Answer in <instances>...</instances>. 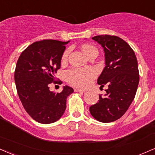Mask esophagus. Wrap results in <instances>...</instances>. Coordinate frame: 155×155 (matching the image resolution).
Returning a JSON list of instances; mask_svg holds the SVG:
<instances>
[{
  "instance_id": "obj_1",
  "label": "esophagus",
  "mask_w": 155,
  "mask_h": 155,
  "mask_svg": "<svg viewBox=\"0 0 155 155\" xmlns=\"http://www.w3.org/2000/svg\"><path fill=\"white\" fill-rule=\"evenodd\" d=\"M74 91L75 92H85L86 90H84V89H78V88H75L74 89Z\"/></svg>"
}]
</instances>
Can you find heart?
I'll list each match as a JSON object with an SVG mask.
<instances>
[{
    "mask_svg": "<svg viewBox=\"0 0 155 155\" xmlns=\"http://www.w3.org/2000/svg\"><path fill=\"white\" fill-rule=\"evenodd\" d=\"M83 52L89 57L93 53H97V49L92 45L84 44L81 46ZM69 50H66L62 55V61H66L68 58ZM96 72L91 68H72L65 73V78L68 83L75 87H87L94 76Z\"/></svg>",
    "mask_w": 155,
    "mask_h": 155,
    "instance_id": "obj_1",
    "label": "heart"
}]
</instances>
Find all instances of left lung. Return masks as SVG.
<instances>
[{
	"mask_svg": "<svg viewBox=\"0 0 155 155\" xmlns=\"http://www.w3.org/2000/svg\"><path fill=\"white\" fill-rule=\"evenodd\" d=\"M92 40L101 45L105 52V67L97 84L108 88L89 111L97 120L110 123L124 115L135 97L139 81L137 59L133 49L120 37L97 35Z\"/></svg>",
	"mask_w": 155,
	"mask_h": 155,
	"instance_id": "left-lung-1",
	"label": "left lung"
}]
</instances>
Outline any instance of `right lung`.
<instances>
[{
    "mask_svg": "<svg viewBox=\"0 0 155 155\" xmlns=\"http://www.w3.org/2000/svg\"><path fill=\"white\" fill-rule=\"evenodd\" d=\"M68 42L44 40L35 42L22 52L14 73L18 95L27 113L38 123L49 124L61 118L66 108V99L74 92L63 87L55 93L50 90L51 83L57 84L55 74Z\"/></svg>",
    "mask_w": 155,
    "mask_h": 155,
    "instance_id": "right-lung-1",
    "label": "right lung"
}]
</instances>
